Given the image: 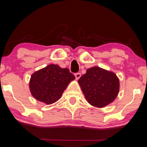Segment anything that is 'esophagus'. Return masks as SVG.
<instances>
[{
    "label": "esophagus",
    "mask_w": 147,
    "mask_h": 147,
    "mask_svg": "<svg viewBox=\"0 0 147 147\" xmlns=\"http://www.w3.org/2000/svg\"><path fill=\"white\" fill-rule=\"evenodd\" d=\"M74 75H75L76 78L77 80H78V79H79L80 78V76H81V74L80 73H76L74 74Z\"/></svg>",
    "instance_id": "34e87169"
}]
</instances>
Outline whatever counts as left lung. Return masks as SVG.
Masks as SVG:
<instances>
[{"instance_id":"1","label":"left lung","mask_w":147,"mask_h":147,"mask_svg":"<svg viewBox=\"0 0 147 147\" xmlns=\"http://www.w3.org/2000/svg\"><path fill=\"white\" fill-rule=\"evenodd\" d=\"M78 83L88 102L98 108L112 102L119 90L116 74L98 67L88 69L80 78Z\"/></svg>"}]
</instances>
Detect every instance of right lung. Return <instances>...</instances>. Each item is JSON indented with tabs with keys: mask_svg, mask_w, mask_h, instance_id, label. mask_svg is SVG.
<instances>
[{
	"mask_svg": "<svg viewBox=\"0 0 147 147\" xmlns=\"http://www.w3.org/2000/svg\"><path fill=\"white\" fill-rule=\"evenodd\" d=\"M74 78L69 69L51 64L32 74L29 86L35 98L51 104L60 98L69 82Z\"/></svg>",
	"mask_w": 147,
	"mask_h": 147,
	"instance_id": "add662e5",
	"label": "right lung"
}]
</instances>
